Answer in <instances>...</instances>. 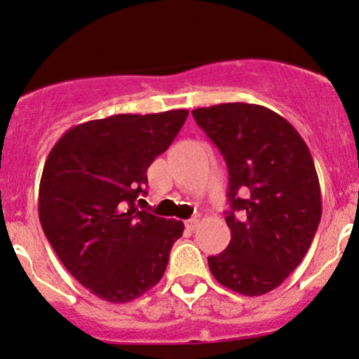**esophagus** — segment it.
I'll return each mask as SVG.
<instances>
[{
	"label": "esophagus",
	"mask_w": 359,
	"mask_h": 359,
	"mask_svg": "<svg viewBox=\"0 0 359 359\" xmlns=\"http://www.w3.org/2000/svg\"><path fill=\"white\" fill-rule=\"evenodd\" d=\"M196 225H198V219H190V220H187V222H184V227H187L188 231H195Z\"/></svg>",
	"instance_id": "obj_1"
}]
</instances>
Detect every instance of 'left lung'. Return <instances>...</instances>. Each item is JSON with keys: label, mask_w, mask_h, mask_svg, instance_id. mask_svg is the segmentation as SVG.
Returning a JSON list of instances; mask_svg holds the SVG:
<instances>
[{"label": "left lung", "mask_w": 359, "mask_h": 359, "mask_svg": "<svg viewBox=\"0 0 359 359\" xmlns=\"http://www.w3.org/2000/svg\"><path fill=\"white\" fill-rule=\"evenodd\" d=\"M191 115L229 169L231 243L208 256V266L224 287L264 295L299 266L319 227L322 200L312 156L292 123L261 104L222 103Z\"/></svg>", "instance_id": "obj_1"}]
</instances>
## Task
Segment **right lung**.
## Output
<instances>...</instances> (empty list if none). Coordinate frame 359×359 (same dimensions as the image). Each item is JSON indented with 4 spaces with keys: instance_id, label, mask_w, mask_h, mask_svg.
<instances>
[{
    "instance_id": "obj_1",
    "label": "right lung",
    "mask_w": 359,
    "mask_h": 359,
    "mask_svg": "<svg viewBox=\"0 0 359 359\" xmlns=\"http://www.w3.org/2000/svg\"><path fill=\"white\" fill-rule=\"evenodd\" d=\"M188 110L114 115L69 128L42 171L43 233L83 287L126 304L159 283L184 225L135 207L147 168L171 146Z\"/></svg>"
}]
</instances>
